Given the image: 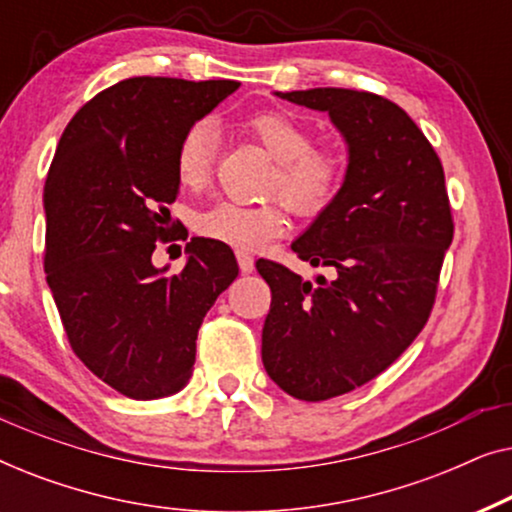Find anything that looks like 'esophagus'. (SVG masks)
I'll return each mask as SVG.
<instances>
[{"instance_id": "34e87169", "label": "esophagus", "mask_w": 512, "mask_h": 512, "mask_svg": "<svg viewBox=\"0 0 512 512\" xmlns=\"http://www.w3.org/2000/svg\"><path fill=\"white\" fill-rule=\"evenodd\" d=\"M237 263H240V270L244 275H249V272H254V258L249 254H244V251H237Z\"/></svg>"}]
</instances>
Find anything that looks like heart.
Masks as SVG:
<instances>
[{
  "instance_id": "obj_1",
  "label": "heart",
  "mask_w": 512,
  "mask_h": 512,
  "mask_svg": "<svg viewBox=\"0 0 512 512\" xmlns=\"http://www.w3.org/2000/svg\"><path fill=\"white\" fill-rule=\"evenodd\" d=\"M249 132L277 160L268 193L277 195L293 214L319 216L333 205L342 188V160L333 151L312 149V137L291 116L268 111L249 121ZM219 135L212 121H198L181 135L174 172L184 188L207 184ZM286 216L279 202L244 207L214 202L195 216V230L207 240L237 251H258L284 233Z\"/></svg>"
}]
</instances>
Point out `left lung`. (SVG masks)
Segmentation results:
<instances>
[{
  "label": "left lung",
  "instance_id": "8db88e82",
  "mask_svg": "<svg viewBox=\"0 0 512 512\" xmlns=\"http://www.w3.org/2000/svg\"><path fill=\"white\" fill-rule=\"evenodd\" d=\"M275 95L326 111L347 144L338 198L291 244L314 268H333V279L312 284L279 263H256L272 291L265 373L317 403L370 382L417 338L454 226L443 165L398 104L347 88Z\"/></svg>",
  "mask_w": 512,
  "mask_h": 512
}]
</instances>
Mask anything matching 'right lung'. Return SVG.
<instances>
[{
  "label": "right lung",
  "mask_w": 512,
  "mask_h": 512,
  "mask_svg": "<svg viewBox=\"0 0 512 512\" xmlns=\"http://www.w3.org/2000/svg\"><path fill=\"white\" fill-rule=\"evenodd\" d=\"M237 88L125 79L76 111L48 170V289L74 354L128 398L153 401L186 387L202 319L237 277L230 247L205 237L186 244L177 275L151 261L170 235L179 139Z\"/></svg>",
  "instance_id": "1"
}]
</instances>
